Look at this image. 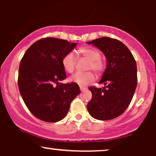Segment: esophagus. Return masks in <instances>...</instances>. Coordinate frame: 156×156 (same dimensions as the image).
Wrapping results in <instances>:
<instances>
[{
    "label": "esophagus",
    "mask_w": 156,
    "mask_h": 156,
    "mask_svg": "<svg viewBox=\"0 0 156 156\" xmlns=\"http://www.w3.org/2000/svg\"><path fill=\"white\" fill-rule=\"evenodd\" d=\"M80 91H83V90H85V89H87V88H86V87H80Z\"/></svg>",
    "instance_id": "esophagus-1"
}]
</instances>
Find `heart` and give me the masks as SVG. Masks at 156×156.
Masks as SVG:
<instances>
[{
  "instance_id": "obj_1",
  "label": "heart",
  "mask_w": 156,
  "mask_h": 156,
  "mask_svg": "<svg viewBox=\"0 0 156 156\" xmlns=\"http://www.w3.org/2000/svg\"><path fill=\"white\" fill-rule=\"evenodd\" d=\"M78 58H86L89 60L87 69H93L96 73L100 74L104 70L105 64L101 58V54L98 50L92 47H82L76 51ZM77 58L73 53H68L62 58V67L66 72L73 73L76 69ZM95 76L92 72L76 73L71 77L70 80L80 87H85L87 84L94 81Z\"/></svg>"
}]
</instances>
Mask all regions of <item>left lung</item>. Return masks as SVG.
<instances>
[{"label": "left lung", "instance_id": "left-lung-1", "mask_svg": "<svg viewBox=\"0 0 156 156\" xmlns=\"http://www.w3.org/2000/svg\"><path fill=\"white\" fill-rule=\"evenodd\" d=\"M87 43L99 48L107 59L100 81L105 87H89L92 97L87 109L96 119H114L124 113L132 101L137 86L136 63L129 49L118 39L103 37Z\"/></svg>", "mask_w": 156, "mask_h": 156}]
</instances>
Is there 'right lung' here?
I'll use <instances>...</instances> for the list:
<instances>
[{"mask_svg": "<svg viewBox=\"0 0 156 156\" xmlns=\"http://www.w3.org/2000/svg\"><path fill=\"white\" fill-rule=\"evenodd\" d=\"M76 45L65 39L42 38L32 44L21 59L17 80L20 92L30 112L41 120L60 121L80 94L79 86L74 82L58 83L67 78L62 58Z\"/></svg>", "mask_w": 156, "mask_h": 156, "instance_id": "add662e5", "label": "right lung"}]
</instances>
